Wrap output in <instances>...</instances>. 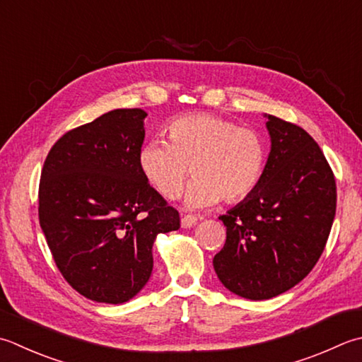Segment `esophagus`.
Instances as JSON below:
<instances>
[{
  "label": "esophagus",
  "instance_id": "esophagus-1",
  "mask_svg": "<svg viewBox=\"0 0 362 362\" xmlns=\"http://www.w3.org/2000/svg\"><path fill=\"white\" fill-rule=\"evenodd\" d=\"M196 223H197V218L193 216V215H185V216H182V219H180V224H182L183 229L193 228Z\"/></svg>",
  "mask_w": 362,
  "mask_h": 362
}]
</instances>
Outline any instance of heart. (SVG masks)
Segmentation results:
<instances>
[{
	"label": "heart",
	"mask_w": 362,
	"mask_h": 362,
	"mask_svg": "<svg viewBox=\"0 0 362 362\" xmlns=\"http://www.w3.org/2000/svg\"><path fill=\"white\" fill-rule=\"evenodd\" d=\"M166 132L168 141L151 139L138 152L141 174L166 199L180 196L189 171L188 209L245 201L260 185L267 147L257 132L214 115L175 119Z\"/></svg>",
	"instance_id": "b5f03b06"
}]
</instances>
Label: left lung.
<instances>
[{"instance_id": "left-lung-1", "label": "left lung", "mask_w": 362, "mask_h": 362, "mask_svg": "<svg viewBox=\"0 0 362 362\" xmlns=\"http://www.w3.org/2000/svg\"><path fill=\"white\" fill-rule=\"evenodd\" d=\"M272 147L260 185L219 216L226 243L214 257L221 284L246 300H270L298 284L327 245L336 180L301 127L264 115Z\"/></svg>"}]
</instances>
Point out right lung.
Wrapping results in <instances>:
<instances>
[{"label":"right lung","instance_id":"obj_1","mask_svg":"<svg viewBox=\"0 0 362 362\" xmlns=\"http://www.w3.org/2000/svg\"><path fill=\"white\" fill-rule=\"evenodd\" d=\"M144 110H112L58 139L39 185V221L70 286L97 303L122 304L152 274L158 233L180 228L141 174Z\"/></svg>","mask_w":362,"mask_h":362}]
</instances>
